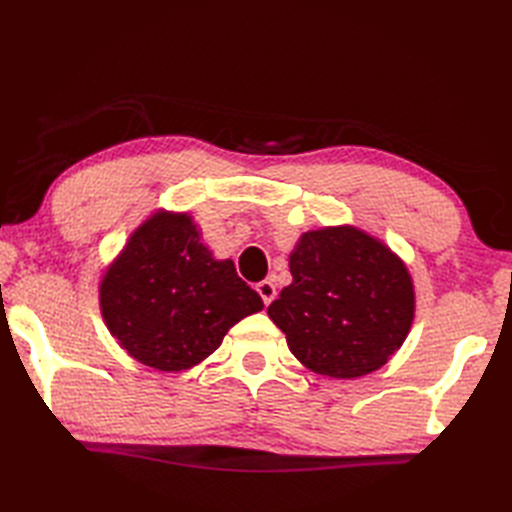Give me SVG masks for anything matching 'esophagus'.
Wrapping results in <instances>:
<instances>
[{
	"label": "esophagus",
	"mask_w": 512,
	"mask_h": 512,
	"mask_svg": "<svg viewBox=\"0 0 512 512\" xmlns=\"http://www.w3.org/2000/svg\"><path fill=\"white\" fill-rule=\"evenodd\" d=\"M257 292H259V297L264 299V306H270V303H273V299L277 297V286H275V281H273V279H264V281H259V284H257Z\"/></svg>",
	"instance_id": "34e87169"
}]
</instances>
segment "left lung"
Wrapping results in <instances>:
<instances>
[{
    "label": "left lung",
    "instance_id": "8db88e82",
    "mask_svg": "<svg viewBox=\"0 0 512 512\" xmlns=\"http://www.w3.org/2000/svg\"><path fill=\"white\" fill-rule=\"evenodd\" d=\"M292 284L268 306L290 352L310 372L361 378L405 343L416 314L407 264L352 224L303 233L290 253Z\"/></svg>",
    "mask_w": 512,
    "mask_h": 512
}]
</instances>
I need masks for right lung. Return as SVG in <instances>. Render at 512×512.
Here are the masks:
<instances>
[{"label":"right lung","mask_w":512,"mask_h":512,"mask_svg":"<svg viewBox=\"0 0 512 512\" xmlns=\"http://www.w3.org/2000/svg\"><path fill=\"white\" fill-rule=\"evenodd\" d=\"M99 306L107 330L134 361L184 372L264 301L237 277L231 259L213 257L189 213L158 209L105 268Z\"/></svg>","instance_id":"obj_1"}]
</instances>
